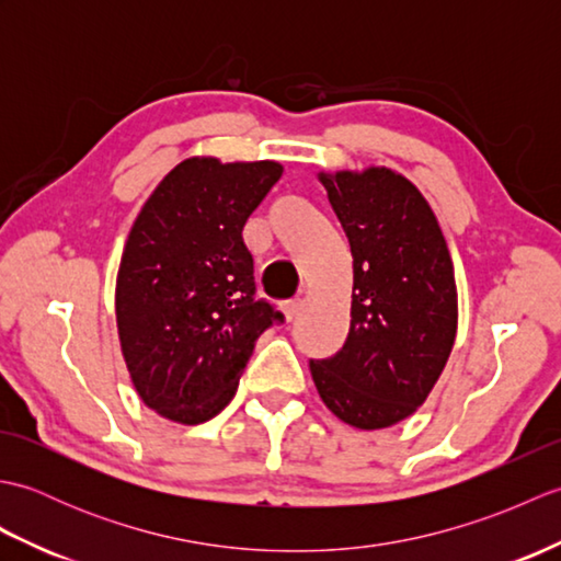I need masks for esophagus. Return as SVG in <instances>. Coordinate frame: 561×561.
Returning a JSON list of instances; mask_svg holds the SVG:
<instances>
[{"instance_id": "esophagus-1", "label": "esophagus", "mask_w": 561, "mask_h": 561, "mask_svg": "<svg viewBox=\"0 0 561 561\" xmlns=\"http://www.w3.org/2000/svg\"><path fill=\"white\" fill-rule=\"evenodd\" d=\"M282 311H284V316H287V320H294L296 316H299V311H301V299L284 301L282 304Z\"/></svg>"}]
</instances>
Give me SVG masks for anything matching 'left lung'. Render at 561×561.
Here are the masks:
<instances>
[{
    "label": "left lung",
    "mask_w": 561,
    "mask_h": 561,
    "mask_svg": "<svg viewBox=\"0 0 561 561\" xmlns=\"http://www.w3.org/2000/svg\"><path fill=\"white\" fill-rule=\"evenodd\" d=\"M354 257L342 350L311 359L320 398L342 422L386 428L432 392L458 328L446 238L408 178L388 169L320 173Z\"/></svg>",
    "instance_id": "8db88e82"
}]
</instances>
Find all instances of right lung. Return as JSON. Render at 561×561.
Instances as JSON below:
<instances>
[{
    "label": "right lung",
    "mask_w": 561,
    "mask_h": 561,
    "mask_svg": "<svg viewBox=\"0 0 561 561\" xmlns=\"http://www.w3.org/2000/svg\"><path fill=\"white\" fill-rule=\"evenodd\" d=\"M282 178L274 161L187 159L129 231L115 287L121 347L147 408L202 424L231 402L257 337L284 316L255 296L250 214Z\"/></svg>",
    "instance_id": "right-lung-1"
}]
</instances>
